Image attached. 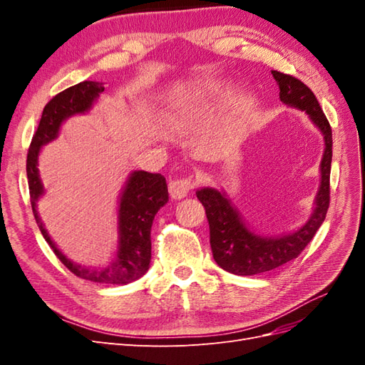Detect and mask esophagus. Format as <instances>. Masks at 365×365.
I'll return each instance as SVG.
<instances>
[{"mask_svg":"<svg viewBox=\"0 0 365 365\" xmlns=\"http://www.w3.org/2000/svg\"><path fill=\"white\" fill-rule=\"evenodd\" d=\"M195 187V180L190 176H185V178H178L169 182V193L173 200H181V197L187 196Z\"/></svg>","mask_w":365,"mask_h":365,"instance_id":"esophagus-1","label":"esophagus"}]
</instances>
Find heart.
<instances>
[{"mask_svg":"<svg viewBox=\"0 0 365 365\" xmlns=\"http://www.w3.org/2000/svg\"><path fill=\"white\" fill-rule=\"evenodd\" d=\"M217 91V83L215 82H202L197 86H195V90L190 96V101H196V98H204V97H208L212 96Z\"/></svg>","mask_w":365,"mask_h":365,"instance_id":"heart-1","label":"heart"}]
</instances>
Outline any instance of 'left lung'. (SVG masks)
Returning <instances> with one entry per match:
<instances>
[{"instance_id": "8db88e82", "label": "left lung", "mask_w": 365, "mask_h": 365, "mask_svg": "<svg viewBox=\"0 0 365 365\" xmlns=\"http://www.w3.org/2000/svg\"><path fill=\"white\" fill-rule=\"evenodd\" d=\"M280 90V101L304 111L324 137L322 184L315 197V210L307 222L294 233L277 237H260L245 225L240 213L227 196L216 189L196 192L205 208L210 225V245L220 268L236 275H254L272 271L298 257L322 227L330 201V163H332V129L311 88L297 77L272 71Z\"/></svg>"}]
</instances>
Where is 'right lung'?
<instances>
[{
  "instance_id": "1",
  "label": "right lung",
  "mask_w": 365,
  "mask_h": 365,
  "mask_svg": "<svg viewBox=\"0 0 365 365\" xmlns=\"http://www.w3.org/2000/svg\"><path fill=\"white\" fill-rule=\"evenodd\" d=\"M105 86L101 82L85 81L67 88L54 96L46 105L36 134L33 135L27 153V180L30 202L36 224L43 239L56 254L58 259L74 275L94 283L126 284L140 279L149 269L150 263V228L158 210L169 201L165 178L160 173L145 170L132 172L120 196L118 205V250L115 260L106 268L91 269L77 264L59 251L48 236L38 215V200L43 195L39 178L38 157L41 148L58 137L63 120L71 115L90 111L98 94Z\"/></svg>"
}]
</instances>
